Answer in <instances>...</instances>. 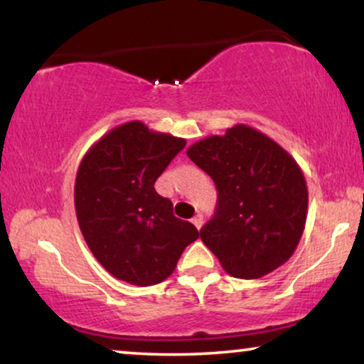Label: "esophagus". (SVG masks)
I'll use <instances>...</instances> for the list:
<instances>
[{"mask_svg":"<svg viewBox=\"0 0 364 364\" xmlns=\"http://www.w3.org/2000/svg\"><path fill=\"white\" fill-rule=\"evenodd\" d=\"M192 223H193V225H196V227L198 228V230H200L202 225H203V217L200 215V213H197V215L192 218Z\"/></svg>","mask_w":364,"mask_h":364,"instance_id":"34e87169","label":"esophagus"}]
</instances>
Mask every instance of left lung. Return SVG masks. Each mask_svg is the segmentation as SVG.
I'll use <instances>...</instances> for the list:
<instances>
[{"label": "left lung", "mask_w": 364, "mask_h": 364, "mask_svg": "<svg viewBox=\"0 0 364 364\" xmlns=\"http://www.w3.org/2000/svg\"><path fill=\"white\" fill-rule=\"evenodd\" d=\"M187 156L218 191L217 213L200 238L223 270L255 280L287 263L308 213L306 181L295 159L247 124L192 144Z\"/></svg>", "instance_id": "8db88e82"}]
</instances>
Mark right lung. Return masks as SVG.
Segmentation results:
<instances>
[{
	"mask_svg": "<svg viewBox=\"0 0 364 364\" xmlns=\"http://www.w3.org/2000/svg\"><path fill=\"white\" fill-rule=\"evenodd\" d=\"M183 147L186 139L129 121L104 134L79 164V228L96 260L117 280L157 285L198 238L197 228L173 215L172 202L154 188Z\"/></svg>",
	"mask_w": 364,
	"mask_h": 364,
	"instance_id": "right-lung-1",
	"label": "right lung"
}]
</instances>
